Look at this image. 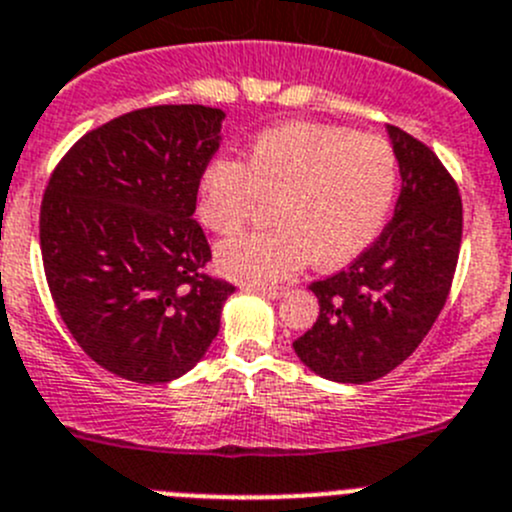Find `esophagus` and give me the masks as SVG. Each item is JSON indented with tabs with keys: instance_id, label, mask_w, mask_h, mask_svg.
<instances>
[{
	"instance_id": "1",
	"label": "esophagus",
	"mask_w": 512,
	"mask_h": 512,
	"mask_svg": "<svg viewBox=\"0 0 512 512\" xmlns=\"http://www.w3.org/2000/svg\"><path fill=\"white\" fill-rule=\"evenodd\" d=\"M252 288H255L257 293L265 295V298H272V300L283 298V295H285L283 285H252Z\"/></svg>"
}]
</instances>
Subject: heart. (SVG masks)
<instances>
[{
	"mask_svg": "<svg viewBox=\"0 0 512 512\" xmlns=\"http://www.w3.org/2000/svg\"><path fill=\"white\" fill-rule=\"evenodd\" d=\"M396 191V156L379 136L323 123L262 131L242 164L219 159L197 186V217L209 232L232 234L267 204L275 227L229 237L217 267L247 283H278L313 260L338 270L379 237Z\"/></svg>",
	"mask_w": 512,
	"mask_h": 512,
	"instance_id": "obj_1",
	"label": "heart"
}]
</instances>
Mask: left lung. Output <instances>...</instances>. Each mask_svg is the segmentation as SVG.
<instances>
[{"instance_id":"8db88e82","label":"left lung","mask_w":512,"mask_h":512,"mask_svg":"<svg viewBox=\"0 0 512 512\" xmlns=\"http://www.w3.org/2000/svg\"><path fill=\"white\" fill-rule=\"evenodd\" d=\"M401 194L379 240L346 270L310 283L321 313L293 343L323 379L366 384L394 371L442 313L462 242L457 181L432 148L389 126Z\"/></svg>"}]
</instances>
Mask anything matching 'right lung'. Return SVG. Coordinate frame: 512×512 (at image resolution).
<instances>
[{
  "label": "right lung",
  "mask_w": 512,
  "mask_h": 512,
  "mask_svg": "<svg viewBox=\"0 0 512 512\" xmlns=\"http://www.w3.org/2000/svg\"><path fill=\"white\" fill-rule=\"evenodd\" d=\"M224 113L154 105L85 133L47 181L40 247L55 308L105 371L164 384L219 333L234 293L204 267L197 186L219 148Z\"/></svg>",
  "instance_id": "1"
}]
</instances>
